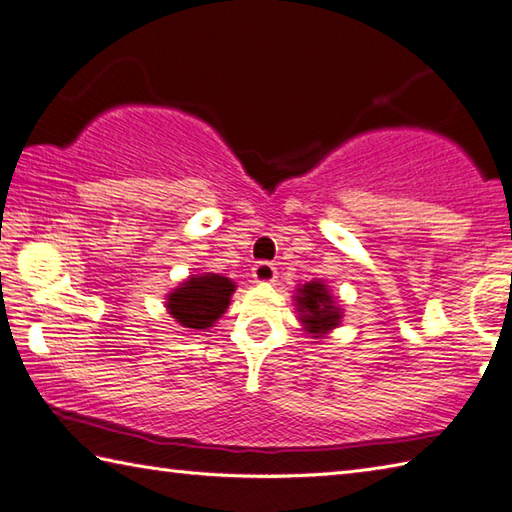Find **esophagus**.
Wrapping results in <instances>:
<instances>
[{"mask_svg": "<svg viewBox=\"0 0 512 512\" xmlns=\"http://www.w3.org/2000/svg\"><path fill=\"white\" fill-rule=\"evenodd\" d=\"M252 276L256 278V283H274L278 278V271L274 265L267 263V260H260L258 265L252 267Z\"/></svg>", "mask_w": 512, "mask_h": 512, "instance_id": "esophagus-1", "label": "esophagus"}]
</instances>
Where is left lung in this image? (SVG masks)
Listing matches in <instances>:
<instances>
[{"instance_id":"8db88e82","label":"left lung","mask_w":512,"mask_h":512,"mask_svg":"<svg viewBox=\"0 0 512 512\" xmlns=\"http://www.w3.org/2000/svg\"><path fill=\"white\" fill-rule=\"evenodd\" d=\"M298 307L302 314V322H305L309 333H325L331 327L338 325L340 311L333 307V300L325 285L320 283H307L300 289Z\"/></svg>"}]
</instances>
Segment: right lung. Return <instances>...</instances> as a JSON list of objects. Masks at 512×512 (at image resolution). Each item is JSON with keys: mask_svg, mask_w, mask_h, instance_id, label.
<instances>
[{"mask_svg": "<svg viewBox=\"0 0 512 512\" xmlns=\"http://www.w3.org/2000/svg\"><path fill=\"white\" fill-rule=\"evenodd\" d=\"M232 291L234 283L229 278L216 274L196 276L170 294L168 309L183 327L207 329L225 314Z\"/></svg>", "mask_w": 512, "mask_h": 512, "instance_id": "1", "label": "right lung"}]
</instances>
